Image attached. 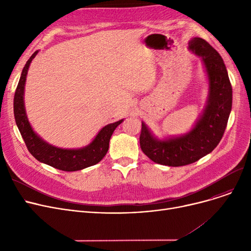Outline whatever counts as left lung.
Returning a JSON list of instances; mask_svg holds the SVG:
<instances>
[{
    "label": "left lung",
    "instance_id": "left-lung-1",
    "mask_svg": "<svg viewBox=\"0 0 251 251\" xmlns=\"http://www.w3.org/2000/svg\"><path fill=\"white\" fill-rule=\"evenodd\" d=\"M189 49L201 57L209 80V98L203 115L185 136L161 141L146 124H141V151L156 163L170 167L192 164L212 152L221 141L232 109V85L226 66L219 52L206 41L194 37Z\"/></svg>",
    "mask_w": 251,
    "mask_h": 251
}]
</instances>
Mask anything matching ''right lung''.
Wrapping results in <instances>:
<instances>
[{"label": "right lung", "instance_id": "1", "mask_svg": "<svg viewBox=\"0 0 251 251\" xmlns=\"http://www.w3.org/2000/svg\"><path fill=\"white\" fill-rule=\"evenodd\" d=\"M36 54L37 50L34 51L28 61L26 62L14 96L15 121L20 131V134L26 144V148L37 161L56 169L66 171V172H73V171L82 170L98 164L107 154L109 142L114 130L119 124L122 123L123 120L104 126L89 146L80 150L57 149L42 140V138H39L30 127L25 114L23 102L26 75H27L29 65Z\"/></svg>", "mask_w": 251, "mask_h": 251}]
</instances>
